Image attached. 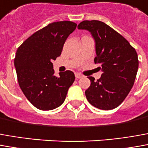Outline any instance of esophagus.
Segmentation results:
<instances>
[{"instance_id":"esophagus-1","label":"esophagus","mask_w":148,"mask_h":148,"mask_svg":"<svg viewBox=\"0 0 148 148\" xmlns=\"http://www.w3.org/2000/svg\"><path fill=\"white\" fill-rule=\"evenodd\" d=\"M76 79H80V78H82L83 77V76L81 75V74H80V73H76Z\"/></svg>"}]
</instances>
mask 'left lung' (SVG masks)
I'll list each match as a JSON object with an SVG mask.
<instances>
[{"label":"left lung","mask_w":148,"mask_h":148,"mask_svg":"<svg viewBox=\"0 0 148 148\" xmlns=\"http://www.w3.org/2000/svg\"><path fill=\"white\" fill-rule=\"evenodd\" d=\"M79 29L91 33L95 41V64L101 65L99 80L89 76L91 84L85 91L92 106L100 110H113L123 102L134 85L138 72V55L134 47L120 34L105 22L83 21Z\"/></svg>","instance_id":"obj_1"}]
</instances>
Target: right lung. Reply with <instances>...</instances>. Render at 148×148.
Instances as JSON below:
<instances>
[{
	"instance_id": "add662e5",
	"label": "right lung",
	"mask_w": 148,
	"mask_h": 148,
	"mask_svg": "<svg viewBox=\"0 0 148 148\" xmlns=\"http://www.w3.org/2000/svg\"><path fill=\"white\" fill-rule=\"evenodd\" d=\"M76 28L70 21L49 24L33 34L19 47L14 59L19 86L38 110H51L64 103L75 80L72 71L54 75L52 60L60 56L66 39Z\"/></svg>"
}]
</instances>
